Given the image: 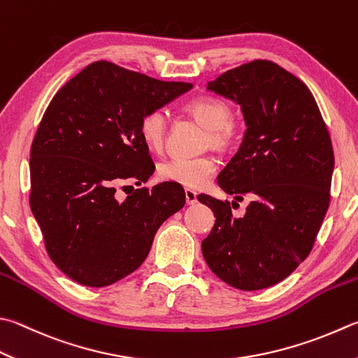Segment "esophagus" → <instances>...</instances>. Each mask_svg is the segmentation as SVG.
Instances as JSON below:
<instances>
[{
	"mask_svg": "<svg viewBox=\"0 0 358 358\" xmlns=\"http://www.w3.org/2000/svg\"><path fill=\"white\" fill-rule=\"evenodd\" d=\"M196 193H194L193 190H190V188H185V202L187 206H193L194 202H196Z\"/></svg>",
	"mask_w": 358,
	"mask_h": 358,
	"instance_id": "1",
	"label": "esophagus"
}]
</instances>
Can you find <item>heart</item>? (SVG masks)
Returning <instances> with one entry per match:
<instances>
[{
    "label": "heart",
    "instance_id": "heart-1",
    "mask_svg": "<svg viewBox=\"0 0 358 358\" xmlns=\"http://www.w3.org/2000/svg\"><path fill=\"white\" fill-rule=\"evenodd\" d=\"M185 110L206 127L204 143L217 151H226L235 141L234 107L227 101L202 95L187 103ZM140 136L151 151L164 150L168 136V115L165 110H148L140 120ZM217 171V162L212 157L196 159H170L162 162L157 174L162 180L174 182L187 188L204 187Z\"/></svg>",
    "mask_w": 358,
    "mask_h": 358
}]
</instances>
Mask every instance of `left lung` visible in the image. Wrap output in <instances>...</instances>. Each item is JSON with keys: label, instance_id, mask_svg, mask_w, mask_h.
<instances>
[{"label": "left lung", "instance_id": "obj_1", "mask_svg": "<svg viewBox=\"0 0 358 358\" xmlns=\"http://www.w3.org/2000/svg\"><path fill=\"white\" fill-rule=\"evenodd\" d=\"M207 89L241 106L248 129L218 185L235 201H251L235 218L231 202L199 194L217 217L202 255L234 288L273 287L307 259L326 217L332 140L308 87L271 60L243 64Z\"/></svg>", "mask_w": 358, "mask_h": 358}]
</instances>
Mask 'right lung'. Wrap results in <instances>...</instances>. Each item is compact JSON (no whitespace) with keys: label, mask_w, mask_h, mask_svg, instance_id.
I'll return each mask as SVG.
<instances>
[{"label":"right lung","mask_w":358,"mask_h":358,"mask_svg":"<svg viewBox=\"0 0 358 358\" xmlns=\"http://www.w3.org/2000/svg\"><path fill=\"white\" fill-rule=\"evenodd\" d=\"M98 60L60 89L31 146L29 204L50 259L85 287H107L150 254L162 222L185 204L184 188H136L156 170L140 120L192 89ZM127 187V185H126Z\"/></svg>","instance_id":"1"}]
</instances>
